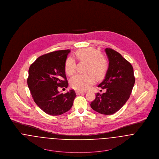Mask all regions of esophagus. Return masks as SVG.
I'll return each instance as SVG.
<instances>
[{
	"instance_id": "obj_1",
	"label": "esophagus",
	"mask_w": 159,
	"mask_h": 159,
	"mask_svg": "<svg viewBox=\"0 0 159 159\" xmlns=\"http://www.w3.org/2000/svg\"><path fill=\"white\" fill-rule=\"evenodd\" d=\"M76 95H81V94L84 93V92H80V91H76Z\"/></svg>"
}]
</instances>
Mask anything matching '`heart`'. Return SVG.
Returning a JSON list of instances; mask_svg holds the SVG:
<instances>
[{
    "label": "heart",
    "instance_id": "b5f03b06",
    "mask_svg": "<svg viewBox=\"0 0 159 159\" xmlns=\"http://www.w3.org/2000/svg\"><path fill=\"white\" fill-rule=\"evenodd\" d=\"M76 57L81 61L88 62L87 74H76L70 80V85L78 91H85L95 83V77L98 80L103 79L109 70V63L107 59L102 56L101 52L92 48L79 50ZM76 61L72 57L67 58L65 62L66 73L71 76L76 70Z\"/></svg>",
    "mask_w": 159,
    "mask_h": 159
}]
</instances>
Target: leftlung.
I'll return each mask as SVG.
<instances>
[{"label":"left lung","mask_w":159,"mask_h":159,"mask_svg":"<svg viewBox=\"0 0 159 159\" xmlns=\"http://www.w3.org/2000/svg\"><path fill=\"white\" fill-rule=\"evenodd\" d=\"M109 67L104 80L98 85L106 92L97 93L90 104L92 109L104 115L119 111L130 97L135 83L133 67L129 62L112 48H106Z\"/></svg>","instance_id":"1"}]
</instances>
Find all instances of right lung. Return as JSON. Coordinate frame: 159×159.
Segmentation results:
<instances>
[{
    "label": "right lung",
    "mask_w": 159,
    "mask_h": 159,
    "mask_svg": "<svg viewBox=\"0 0 159 159\" xmlns=\"http://www.w3.org/2000/svg\"><path fill=\"white\" fill-rule=\"evenodd\" d=\"M70 50L45 54L30 66L27 84L35 103L44 112L59 116L72 107L76 95L73 90L60 93L59 87H68L65 62Z\"/></svg>",
    "instance_id": "obj_1"
}]
</instances>
